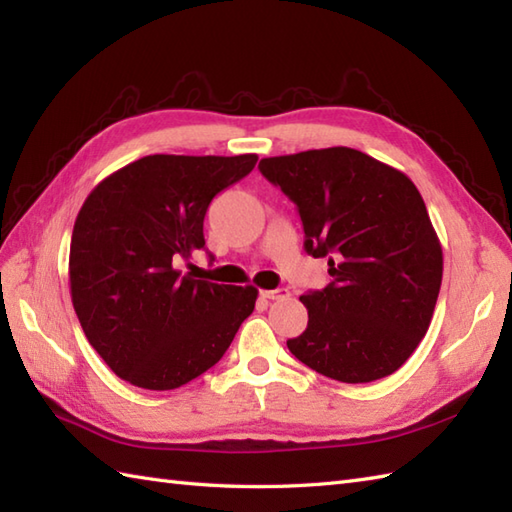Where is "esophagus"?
I'll list each match as a JSON object with an SVG mask.
<instances>
[{
  "mask_svg": "<svg viewBox=\"0 0 512 512\" xmlns=\"http://www.w3.org/2000/svg\"><path fill=\"white\" fill-rule=\"evenodd\" d=\"M290 292L286 288H277V290H262L264 299H286Z\"/></svg>",
  "mask_w": 512,
  "mask_h": 512,
  "instance_id": "1",
  "label": "esophagus"
}]
</instances>
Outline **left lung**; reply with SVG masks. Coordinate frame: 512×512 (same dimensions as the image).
Wrapping results in <instances>:
<instances>
[{
  "label": "left lung",
  "mask_w": 512,
  "mask_h": 512,
  "mask_svg": "<svg viewBox=\"0 0 512 512\" xmlns=\"http://www.w3.org/2000/svg\"><path fill=\"white\" fill-rule=\"evenodd\" d=\"M259 171L297 204L312 257L332 281L301 295L308 328L288 339L303 365L341 383L394 374L436 310L442 246L405 173L350 147L262 158Z\"/></svg>",
  "instance_id": "1"
}]
</instances>
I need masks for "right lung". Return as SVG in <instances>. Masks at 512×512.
<instances>
[{
  "label": "right lung",
  "instance_id": "1",
  "mask_svg": "<svg viewBox=\"0 0 512 512\" xmlns=\"http://www.w3.org/2000/svg\"><path fill=\"white\" fill-rule=\"evenodd\" d=\"M255 162V154H154L110 173L85 198L70 244L72 306L90 345L127 383L187 385L220 361L255 310L257 288L176 268L204 248L211 200Z\"/></svg>",
  "mask_w": 512,
  "mask_h": 512
}]
</instances>
